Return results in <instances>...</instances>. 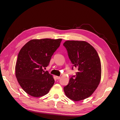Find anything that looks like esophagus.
I'll return each instance as SVG.
<instances>
[{
  "label": "esophagus",
  "instance_id": "esophagus-1",
  "mask_svg": "<svg viewBox=\"0 0 120 120\" xmlns=\"http://www.w3.org/2000/svg\"><path fill=\"white\" fill-rule=\"evenodd\" d=\"M56 78L57 79H60V77L59 76H56Z\"/></svg>",
  "mask_w": 120,
  "mask_h": 120
}]
</instances>
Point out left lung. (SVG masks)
I'll use <instances>...</instances> for the list:
<instances>
[{
	"mask_svg": "<svg viewBox=\"0 0 120 120\" xmlns=\"http://www.w3.org/2000/svg\"><path fill=\"white\" fill-rule=\"evenodd\" d=\"M74 67L78 72L70 78L64 87L68 98L79 101L88 98L96 90L100 82L101 64L96 50L87 42L67 41L64 43Z\"/></svg>",
	"mask_w": 120,
	"mask_h": 120,
	"instance_id": "obj_1",
	"label": "left lung"
}]
</instances>
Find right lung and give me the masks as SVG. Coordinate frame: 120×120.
<instances>
[{"label":"right lung","mask_w":120,"mask_h":120,"mask_svg":"<svg viewBox=\"0 0 120 120\" xmlns=\"http://www.w3.org/2000/svg\"><path fill=\"white\" fill-rule=\"evenodd\" d=\"M61 40H32L20 50L15 66L16 77L20 86L28 94L36 97L42 96L48 94L53 86V78L43 68L49 64Z\"/></svg>","instance_id":"1"}]
</instances>
